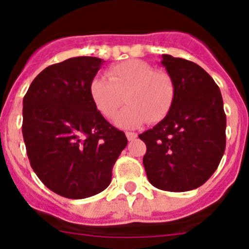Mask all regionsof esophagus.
<instances>
[{
	"label": "esophagus",
	"instance_id": "esophagus-1",
	"mask_svg": "<svg viewBox=\"0 0 249 249\" xmlns=\"http://www.w3.org/2000/svg\"><path fill=\"white\" fill-rule=\"evenodd\" d=\"M125 137H127V139L129 140V142H132V140H134L135 138L138 137V134L134 132H125Z\"/></svg>",
	"mask_w": 249,
	"mask_h": 249
}]
</instances>
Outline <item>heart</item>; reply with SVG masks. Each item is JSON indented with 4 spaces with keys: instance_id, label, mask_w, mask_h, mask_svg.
<instances>
[{
    "instance_id": "b5f03b06",
    "label": "heart",
    "mask_w": 249,
    "mask_h": 249,
    "mask_svg": "<svg viewBox=\"0 0 249 249\" xmlns=\"http://www.w3.org/2000/svg\"><path fill=\"white\" fill-rule=\"evenodd\" d=\"M174 83L164 71L154 70L142 60H127L112 66L107 78L97 76L90 81L89 94L98 111L115 119L121 128H135L145 121L157 122L169 111L174 99Z\"/></svg>"
}]
</instances>
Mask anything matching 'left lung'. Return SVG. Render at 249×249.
<instances>
[{"label":"left lung","instance_id":"8db88e82","mask_svg":"<svg viewBox=\"0 0 249 249\" xmlns=\"http://www.w3.org/2000/svg\"><path fill=\"white\" fill-rule=\"evenodd\" d=\"M174 83L168 114L139 138L142 157L155 188L183 193L211 178L225 151L226 116L220 89L197 64L163 54L161 60Z\"/></svg>","mask_w":249,"mask_h":249}]
</instances>
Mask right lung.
Masks as SVG:
<instances>
[{
  "instance_id": "obj_1",
  "label": "right lung",
  "mask_w": 249,
  "mask_h": 249,
  "mask_svg": "<svg viewBox=\"0 0 249 249\" xmlns=\"http://www.w3.org/2000/svg\"><path fill=\"white\" fill-rule=\"evenodd\" d=\"M105 61L75 56L53 64L31 82L23 100L29 161L49 190L72 200L102 193L127 145L93 104L90 81Z\"/></svg>"
}]
</instances>
